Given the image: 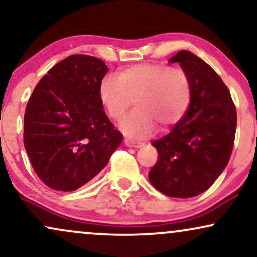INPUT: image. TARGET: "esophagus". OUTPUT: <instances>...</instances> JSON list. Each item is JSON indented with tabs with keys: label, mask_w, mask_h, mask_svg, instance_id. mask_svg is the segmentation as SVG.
Returning <instances> with one entry per match:
<instances>
[{
	"label": "esophagus",
	"mask_w": 257,
	"mask_h": 257,
	"mask_svg": "<svg viewBox=\"0 0 257 257\" xmlns=\"http://www.w3.org/2000/svg\"><path fill=\"white\" fill-rule=\"evenodd\" d=\"M124 144H125V146L134 147V148H139V147H141L142 145H144V144H142V142L131 140V139H124Z\"/></svg>",
	"instance_id": "1"
}]
</instances>
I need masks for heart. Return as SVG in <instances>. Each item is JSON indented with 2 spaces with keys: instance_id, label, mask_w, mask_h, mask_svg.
Segmentation results:
<instances>
[{
  "instance_id": "obj_1",
  "label": "heart",
  "mask_w": 257,
  "mask_h": 257,
  "mask_svg": "<svg viewBox=\"0 0 257 257\" xmlns=\"http://www.w3.org/2000/svg\"><path fill=\"white\" fill-rule=\"evenodd\" d=\"M99 99L110 118L119 120L132 138L144 139L157 126L168 131L183 118L191 101V80L184 69L164 63H139L115 75H105L99 83Z\"/></svg>"
}]
</instances>
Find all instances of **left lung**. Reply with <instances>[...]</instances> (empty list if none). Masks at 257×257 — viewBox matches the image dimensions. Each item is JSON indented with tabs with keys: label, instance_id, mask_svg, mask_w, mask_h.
I'll return each instance as SVG.
<instances>
[{
	"label": "left lung",
	"instance_id": "obj_1",
	"mask_svg": "<svg viewBox=\"0 0 257 257\" xmlns=\"http://www.w3.org/2000/svg\"><path fill=\"white\" fill-rule=\"evenodd\" d=\"M170 62H178L188 73L193 94L183 118L169 134L152 142L158 160L148 177L164 195L188 199L208 189L226 168L237 112L227 86L205 61L181 50Z\"/></svg>",
	"mask_w": 257,
	"mask_h": 257
}]
</instances>
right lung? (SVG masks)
Here are the masks:
<instances>
[{
    "label": "right lung",
    "instance_id": "right-lung-1",
    "mask_svg": "<svg viewBox=\"0 0 257 257\" xmlns=\"http://www.w3.org/2000/svg\"><path fill=\"white\" fill-rule=\"evenodd\" d=\"M107 70L97 57L72 55L52 67L31 94L24 146L37 176L51 189H79L107 165L122 142L98 94Z\"/></svg>",
    "mask_w": 257,
    "mask_h": 257
}]
</instances>
